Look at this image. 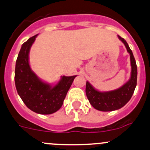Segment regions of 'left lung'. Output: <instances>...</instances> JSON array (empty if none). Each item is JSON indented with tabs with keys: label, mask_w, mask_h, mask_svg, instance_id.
I'll return each instance as SVG.
<instances>
[{
	"label": "left lung",
	"mask_w": 150,
	"mask_h": 150,
	"mask_svg": "<svg viewBox=\"0 0 150 150\" xmlns=\"http://www.w3.org/2000/svg\"><path fill=\"white\" fill-rule=\"evenodd\" d=\"M118 38L125 45L127 50L130 55V62L132 66L131 78L127 83L117 90L109 92H99L90 85L86 83L87 98L94 108L100 111L108 112L120 109L125 106L131 99L137 85V68L132 52L129 48L127 42L124 38L118 35Z\"/></svg>",
	"instance_id": "1"
}]
</instances>
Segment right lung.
Here are the masks:
<instances>
[{"instance_id": "right-lung-1", "label": "right lung", "mask_w": 150, "mask_h": 150, "mask_svg": "<svg viewBox=\"0 0 150 150\" xmlns=\"http://www.w3.org/2000/svg\"><path fill=\"white\" fill-rule=\"evenodd\" d=\"M35 35L23 44L18 55L15 70V84L25 105L36 113L50 115L62 107L67 91L77 75L62 76L55 86L43 83L31 70L28 55Z\"/></svg>"}]
</instances>
